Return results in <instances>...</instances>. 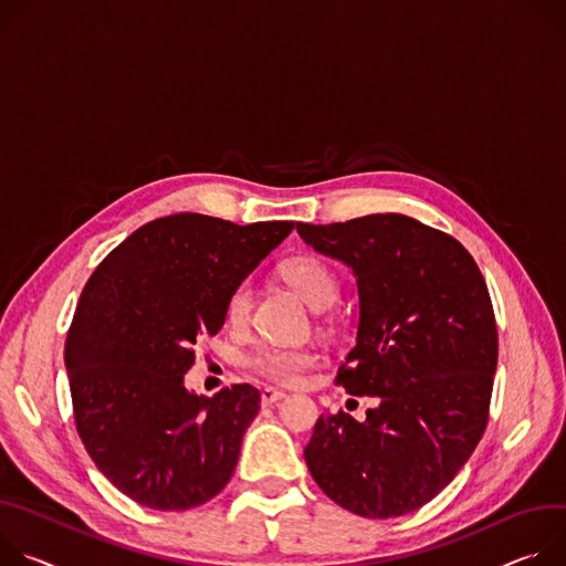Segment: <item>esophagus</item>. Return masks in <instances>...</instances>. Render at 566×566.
<instances>
[{
  "label": "esophagus",
  "instance_id": "esophagus-1",
  "mask_svg": "<svg viewBox=\"0 0 566 566\" xmlns=\"http://www.w3.org/2000/svg\"><path fill=\"white\" fill-rule=\"evenodd\" d=\"M283 398H285V391L274 389V387H265V389L261 391V400H263L265 407H270V405H274V402H279V400H283Z\"/></svg>",
  "mask_w": 566,
  "mask_h": 566
}]
</instances>
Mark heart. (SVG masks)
Returning a JSON list of instances; mask_svg holds the SVG:
<instances>
[{
    "mask_svg": "<svg viewBox=\"0 0 566 566\" xmlns=\"http://www.w3.org/2000/svg\"><path fill=\"white\" fill-rule=\"evenodd\" d=\"M281 276L315 310L331 307L339 296L337 274L317 256H294L285 261L281 265ZM251 307H254V285L249 279H242L227 296L224 315L233 326H242L251 317ZM247 364L276 385H296L303 373L317 364V355L307 348L263 346L247 359Z\"/></svg>",
    "mask_w": 566,
    "mask_h": 566,
    "instance_id": "1",
    "label": "heart"
}]
</instances>
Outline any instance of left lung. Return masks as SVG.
<instances>
[{
  "label": "left lung",
  "mask_w": 566,
  "mask_h": 566,
  "mask_svg": "<svg viewBox=\"0 0 566 566\" xmlns=\"http://www.w3.org/2000/svg\"><path fill=\"white\" fill-rule=\"evenodd\" d=\"M296 231L357 279V342L337 385L378 400L361 422L322 416L307 470L355 515H407L457 476L485 431L499 353L488 285L457 238L409 216Z\"/></svg>",
  "instance_id": "8db88e82"
}]
</instances>
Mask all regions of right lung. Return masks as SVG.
Wrapping results in <instances>:
<instances>
[{
    "label": "right lung",
    "instance_id": "right-lung-1",
    "mask_svg": "<svg viewBox=\"0 0 566 566\" xmlns=\"http://www.w3.org/2000/svg\"><path fill=\"white\" fill-rule=\"evenodd\" d=\"M294 222L233 224L175 213L139 227L90 276L65 344L81 441L137 504L188 511L231 479L261 394L184 387L193 344L224 324L229 292Z\"/></svg>",
    "mask_w": 566,
    "mask_h": 566
}]
</instances>
